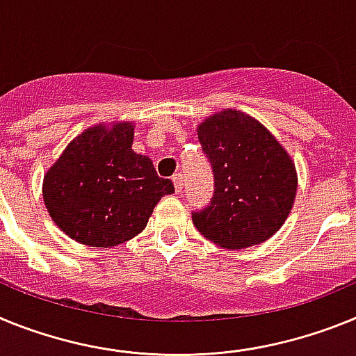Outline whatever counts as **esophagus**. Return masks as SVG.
<instances>
[{"instance_id": "esophagus-1", "label": "esophagus", "mask_w": 356, "mask_h": 356, "mask_svg": "<svg viewBox=\"0 0 356 356\" xmlns=\"http://www.w3.org/2000/svg\"><path fill=\"white\" fill-rule=\"evenodd\" d=\"M172 181H174V188H175V191H181L182 190V175L181 174H175L174 177H172Z\"/></svg>"}]
</instances>
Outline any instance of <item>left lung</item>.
<instances>
[{
	"mask_svg": "<svg viewBox=\"0 0 356 356\" xmlns=\"http://www.w3.org/2000/svg\"><path fill=\"white\" fill-rule=\"evenodd\" d=\"M197 134L215 175L211 204L191 213L199 233L225 249H247L268 240L285 224L296 200L292 157L242 111L213 114Z\"/></svg>",
	"mask_w": 356,
	"mask_h": 356,
	"instance_id": "left-lung-1",
	"label": "left lung"
}]
</instances>
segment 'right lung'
Masks as SVG:
<instances>
[{"label": "right lung", "instance_id": "1", "mask_svg": "<svg viewBox=\"0 0 356 356\" xmlns=\"http://www.w3.org/2000/svg\"><path fill=\"white\" fill-rule=\"evenodd\" d=\"M132 141L131 122L89 127L46 172V209L71 240L89 247L127 242L145 229L161 197L174 193Z\"/></svg>", "mask_w": 356, "mask_h": 356}]
</instances>
